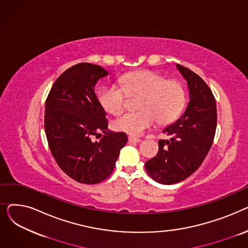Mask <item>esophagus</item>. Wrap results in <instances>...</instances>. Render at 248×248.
Masks as SVG:
<instances>
[{
	"instance_id": "34e87169",
	"label": "esophagus",
	"mask_w": 248,
	"mask_h": 248,
	"mask_svg": "<svg viewBox=\"0 0 248 248\" xmlns=\"http://www.w3.org/2000/svg\"><path fill=\"white\" fill-rule=\"evenodd\" d=\"M128 141L129 142H140V139L139 137H136V136H129L128 137Z\"/></svg>"
}]
</instances>
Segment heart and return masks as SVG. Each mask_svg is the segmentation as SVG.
Masks as SVG:
<instances>
[{
  "instance_id": "1",
  "label": "heart",
  "mask_w": 248,
  "mask_h": 248,
  "mask_svg": "<svg viewBox=\"0 0 248 248\" xmlns=\"http://www.w3.org/2000/svg\"><path fill=\"white\" fill-rule=\"evenodd\" d=\"M121 86L103 85L97 93L101 108L108 113L121 114L125 108L126 94L140 95V110L127 112L113 123L117 131L140 135L155 120L160 124L174 122L185 106V90L181 82L152 70H138L121 76Z\"/></svg>"
}]
</instances>
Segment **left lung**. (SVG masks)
Returning a JSON list of instances; mask_svg holds the SVG:
<instances>
[{
	"label": "left lung",
	"mask_w": 248,
	"mask_h": 248,
	"mask_svg": "<svg viewBox=\"0 0 248 248\" xmlns=\"http://www.w3.org/2000/svg\"><path fill=\"white\" fill-rule=\"evenodd\" d=\"M176 66L188 84V107L163 131L171 139L160 140L157 155L145 164L149 176L164 185L179 183L201 166L213 144L217 124L216 100L209 86L189 68Z\"/></svg>",
	"instance_id": "obj_1"
}]
</instances>
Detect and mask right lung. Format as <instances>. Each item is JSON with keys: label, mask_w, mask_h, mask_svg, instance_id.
Here are the masks:
<instances>
[{"label": "right lung", "mask_w": 248, "mask_h": 248, "mask_svg": "<svg viewBox=\"0 0 248 248\" xmlns=\"http://www.w3.org/2000/svg\"><path fill=\"white\" fill-rule=\"evenodd\" d=\"M108 72L90 63L64 71L52 86L45 103L44 126L52 155L61 170L82 184H97L113 171L124 133L108 129L107 113L94 93L96 82ZM105 136L93 142L92 137Z\"/></svg>", "instance_id": "add662e5"}]
</instances>
